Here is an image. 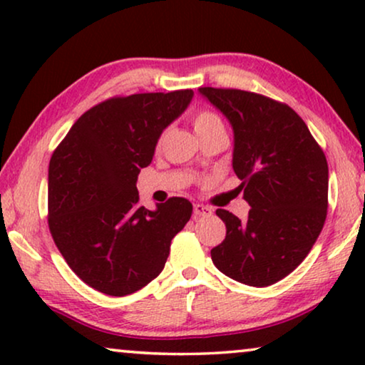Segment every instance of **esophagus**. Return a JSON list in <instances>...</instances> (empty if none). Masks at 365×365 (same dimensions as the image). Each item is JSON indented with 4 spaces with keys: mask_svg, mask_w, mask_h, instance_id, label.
Here are the masks:
<instances>
[{
    "mask_svg": "<svg viewBox=\"0 0 365 365\" xmlns=\"http://www.w3.org/2000/svg\"><path fill=\"white\" fill-rule=\"evenodd\" d=\"M212 212L211 207L204 206V204H194V217H202V216H209Z\"/></svg>",
    "mask_w": 365,
    "mask_h": 365,
    "instance_id": "obj_1",
    "label": "esophagus"
}]
</instances>
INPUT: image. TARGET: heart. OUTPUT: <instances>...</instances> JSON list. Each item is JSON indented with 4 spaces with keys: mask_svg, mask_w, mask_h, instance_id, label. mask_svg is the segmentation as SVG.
I'll return each mask as SVG.
<instances>
[{
    "mask_svg": "<svg viewBox=\"0 0 365 365\" xmlns=\"http://www.w3.org/2000/svg\"><path fill=\"white\" fill-rule=\"evenodd\" d=\"M192 124H194V131H196L197 136L199 134H206L211 131H224V124L221 121V118L211 111H199L196 116H194ZM161 141H163V136L159 138L158 143Z\"/></svg>",
    "mask_w": 365,
    "mask_h": 365,
    "instance_id": "b5f03b06",
    "label": "heart"
}]
</instances>
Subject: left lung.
Wrapping results in <instances>:
<instances>
[{
	"instance_id": "1",
	"label": "left lung",
	"mask_w": 365,
	"mask_h": 365,
	"mask_svg": "<svg viewBox=\"0 0 365 365\" xmlns=\"http://www.w3.org/2000/svg\"><path fill=\"white\" fill-rule=\"evenodd\" d=\"M234 131L232 169L249 206L246 221L226 209V239L211 251L234 281L266 287L311 251L327 216L329 168L322 149L287 104L241 89L199 88Z\"/></svg>"
}]
</instances>
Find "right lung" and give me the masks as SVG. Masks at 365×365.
<instances>
[{"label":"right lung","mask_w":365,"mask_h":365,"mask_svg":"<svg viewBox=\"0 0 365 365\" xmlns=\"http://www.w3.org/2000/svg\"><path fill=\"white\" fill-rule=\"evenodd\" d=\"M192 89L143 93L96 104L73 124L48 171V224L74 274L108 296H128L156 279L192 204L171 197L139 206L141 168L164 129L186 111Z\"/></svg>","instance_id":"add662e5"}]
</instances>
